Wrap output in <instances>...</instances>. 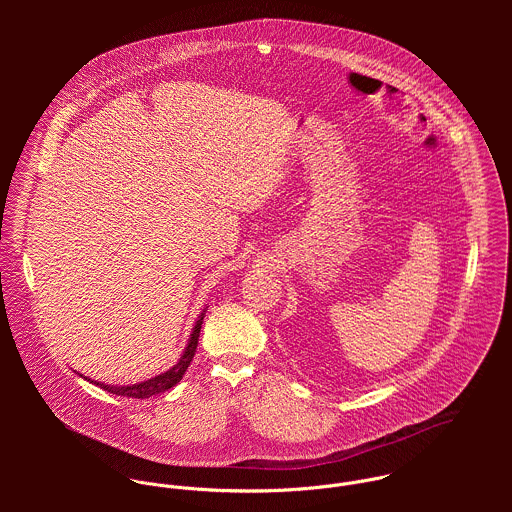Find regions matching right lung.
<instances>
[{
    "label": "right lung",
    "mask_w": 512,
    "mask_h": 512,
    "mask_svg": "<svg viewBox=\"0 0 512 512\" xmlns=\"http://www.w3.org/2000/svg\"><path fill=\"white\" fill-rule=\"evenodd\" d=\"M203 317H205V313H201V317L197 319V323L193 327V333H191V339H189V345L185 347V353L181 355L179 363L173 365V368H169L167 372H163V374H159L155 378H149L146 382L132 384V386H110V384H100V382H94V384L104 388L106 392H112L116 396H128V398H149V396H155V394H161V392L173 388L183 378L187 366L191 365V361L195 357L197 343H199V333H201V325H203Z\"/></svg>",
    "instance_id": "1"
}]
</instances>
